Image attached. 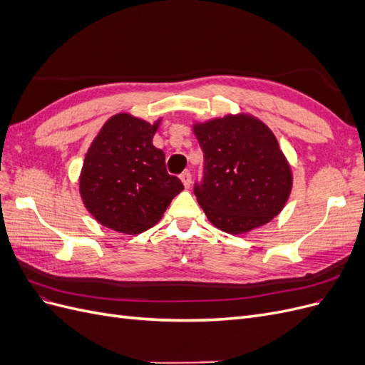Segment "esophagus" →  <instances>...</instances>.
Returning <instances> with one entry per match:
<instances>
[{"mask_svg":"<svg viewBox=\"0 0 365 365\" xmlns=\"http://www.w3.org/2000/svg\"><path fill=\"white\" fill-rule=\"evenodd\" d=\"M180 178H181V181H182V184H184L185 189H189L190 184H192V173H190L189 170H185V172H182V173H181Z\"/></svg>","mask_w":365,"mask_h":365,"instance_id":"esophagus-1","label":"esophagus"}]
</instances>
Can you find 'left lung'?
<instances>
[{"label": "left lung", "instance_id": "obj_1", "mask_svg": "<svg viewBox=\"0 0 365 365\" xmlns=\"http://www.w3.org/2000/svg\"><path fill=\"white\" fill-rule=\"evenodd\" d=\"M204 152L195 196L208 220L231 235L268 224L286 204L292 173L271 129L250 115L195 125Z\"/></svg>", "mask_w": 365, "mask_h": 365}]
</instances>
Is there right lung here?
I'll return each instance as SVG.
<instances>
[{
	"label": "right lung",
	"mask_w": 365,
	"mask_h": 365,
	"mask_svg": "<svg viewBox=\"0 0 365 365\" xmlns=\"http://www.w3.org/2000/svg\"><path fill=\"white\" fill-rule=\"evenodd\" d=\"M158 121L129 114L109 118L88 149L81 173L85 207L102 225L137 235L155 225L184 185L168 173L161 149L152 145Z\"/></svg>",
	"instance_id": "add662e5"
}]
</instances>
